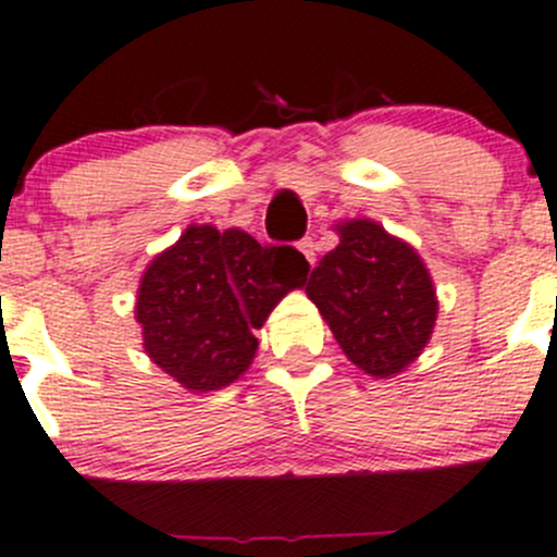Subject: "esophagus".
Listing matches in <instances>:
<instances>
[{
  "instance_id": "obj_1",
  "label": "esophagus",
  "mask_w": 557,
  "mask_h": 557,
  "mask_svg": "<svg viewBox=\"0 0 557 557\" xmlns=\"http://www.w3.org/2000/svg\"><path fill=\"white\" fill-rule=\"evenodd\" d=\"M299 252H302L305 258H308L310 267H313V263H315V242H313V238H302V242H299Z\"/></svg>"
}]
</instances>
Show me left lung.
<instances>
[{
    "instance_id": "left-lung-1",
    "label": "left lung",
    "mask_w": 557,
    "mask_h": 557,
    "mask_svg": "<svg viewBox=\"0 0 557 557\" xmlns=\"http://www.w3.org/2000/svg\"><path fill=\"white\" fill-rule=\"evenodd\" d=\"M335 233L341 242L305 290L343 355L368 376H396L431 341L440 310L434 280L418 249L379 222L346 220Z\"/></svg>"
}]
</instances>
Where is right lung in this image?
Here are the masks:
<instances>
[{"label": "right lung", "instance_id": "obj_1", "mask_svg": "<svg viewBox=\"0 0 557 557\" xmlns=\"http://www.w3.org/2000/svg\"><path fill=\"white\" fill-rule=\"evenodd\" d=\"M308 272L294 247H261L242 227L189 225L139 280L145 355L189 393L227 387L252 366L255 330Z\"/></svg>", "mask_w": 557, "mask_h": 557}]
</instances>
